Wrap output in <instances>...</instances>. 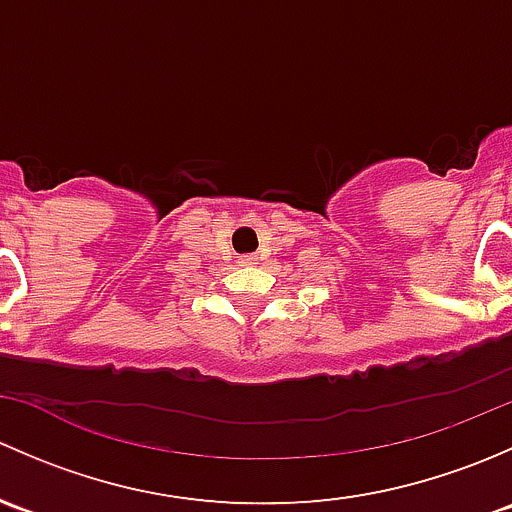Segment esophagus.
Masks as SVG:
<instances>
[{
  "label": "esophagus",
  "mask_w": 512,
  "mask_h": 512,
  "mask_svg": "<svg viewBox=\"0 0 512 512\" xmlns=\"http://www.w3.org/2000/svg\"><path fill=\"white\" fill-rule=\"evenodd\" d=\"M245 260H247V262H252V260H255V257H252V255H247V257H245Z\"/></svg>",
  "instance_id": "esophagus-1"
}]
</instances>
